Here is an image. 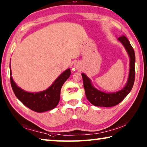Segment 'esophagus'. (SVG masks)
<instances>
[{"mask_svg": "<svg viewBox=\"0 0 147 147\" xmlns=\"http://www.w3.org/2000/svg\"><path fill=\"white\" fill-rule=\"evenodd\" d=\"M75 67H76V69H78V64H75Z\"/></svg>", "mask_w": 147, "mask_h": 147, "instance_id": "obj_1", "label": "esophagus"}]
</instances>
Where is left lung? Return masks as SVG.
Masks as SVG:
<instances>
[{"label": "left lung", "mask_w": 147, "mask_h": 147, "mask_svg": "<svg viewBox=\"0 0 147 147\" xmlns=\"http://www.w3.org/2000/svg\"><path fill=\"white\" fill-rule=\"evenodd\" d=\"M125 47L130 56V73L126 86L121 91L113 93H106L98 91L92 86L91 80L85 74H82L85 93L88 100L94 106L100 107H111L121 102L128 95L132 89L135 80V61L136 57L133 47L125 36H121L118 38Z\"/></svg>", "instance_id": "left-lung-1"}]
</instances>
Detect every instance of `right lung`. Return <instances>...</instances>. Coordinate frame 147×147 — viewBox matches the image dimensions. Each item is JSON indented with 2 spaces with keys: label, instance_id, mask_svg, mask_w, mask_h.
I'll use <instances>...</instances> for the list:
<instances>
[{
  "label": "right lung",
  "instance_id": "right-lung-1",
  "mask_svg": "<svg viewBox=\"0 0 147 147\" xmlns=\"http://www.w3.org/2000/svg\"><path fill=\"white\" fill-rule=\"evenodd\" d=\"M10 75H11L10 69ZM71 75L69 69L58 76L54 83L47 90L39 93H28L17 86L10 77L12 89L17 98L24 106L36 112H44L54 109L58 105L60 98L61 88Z\"/></svg>",
  "mask_w": 147,
  "mask_h": 147
}]
</instances>
